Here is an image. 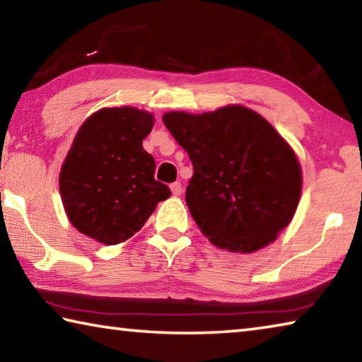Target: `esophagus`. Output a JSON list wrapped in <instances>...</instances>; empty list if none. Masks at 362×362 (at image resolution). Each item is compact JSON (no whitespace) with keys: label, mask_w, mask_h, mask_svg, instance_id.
Listing matches in <instances>:
<instances>
[{"label":"esophagus","mask_w":362,"mask_h":362,"mask_svg":"<svg viewBox=\"0 0 362 362\" xmlns=\"http://www.w3.org/2000/svg\"><path fill=\"white\" fill-rule=\"evenodd\" d=\"M182 183L180 182H174L173 185H170V192H173L174 196H180L182 194Z\"/></svg>","instance_id":"1"}]
</instances>
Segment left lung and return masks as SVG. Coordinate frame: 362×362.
Segmentation results:
<instances>
[{"label": "left lung", "mask_w": 362, "mask_h": 362, "mask_svg": "<svg viewBox=\"0 0 362 362\" xmlns=\"http://www.w3.org/2000/svg\"><path fill=\"white\" fill-rule=\"evenodd\" d=\"M163 121L192 159L185 199L209 241L254 252L276 240L296 214L302 173L274 127L240 105L204 115L170 112Z\"/></svg>", "instance_id": "left-lung-1"}]
</instances>
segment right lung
Listing matches in <instances>:
<instances>
[{
  "mask_svg": "<svg viewBox=\"0 0 362 362\" xmlns=\"http://www.w3.org/2000/svg\"><path fill=\"white\" fill-rule=\"evenodd\" d=\"M151 127L153 116L132 107L103 108L79 127L59 185L66 216L83 235L102 244L126 241L170 196L142 146Z\"/></svg>",
  "mask_w": 362,
  "mask_h": 362,
  "instance_id": "1",
  "label": "right lung"
}]
</instances>
